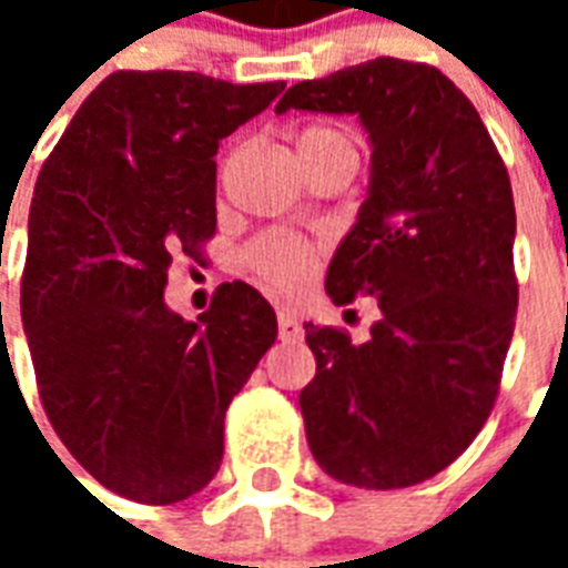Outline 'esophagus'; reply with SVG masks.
I'll return each mask as SVG.
<instances>
[{
  "instance_id": "obj_1",
  "label": "esophagus",
  "mask_w": 568,
  "mask_h": 568,
  "mask_svg": "<svg viewBox=\"0 0 568 568\" xmlns=\"http://www.w3.org/2000/svg\"><path fill=\"white\" fill-rule=\"evenodd\" d=\"M276 320H280V341H285V344L304 341V325H301V320H297L292 310H280Z\"/></svg>"
}]
</instances>
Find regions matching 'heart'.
<instances>
[{
  "mask_svg": "<svg viewBox=\"0 0 568 568\" xmlns=\"http://www.w3.org/2000/svg\"><path fill=\"white\" fill-rule=\"evenodd\" d=\"M334 145H356L353 136L337 124H310L297 130L295 151L297 161L310 158L316 151L334 149ZM322 248L307 236L292 231H264L246 248H243V267L261 283L271 285L273 292H297L310 283V276L320 267Z\"/></svg>",
  "mask_w": 568,
  "mask_h": 568,
  "instance_id": "1",
  "label": "heart"
}]
</instances>
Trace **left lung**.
Instances as JSON below:
<instances>
[{"mask_svg": "<svg viewBox=\"0 0 568 568\" xmlns=\"http://www.w3.org/2000/svg\"><path fill=\"white\" fill-rule=\"evenodd\" d=\"M358 115L371 187L328 267L334 304L374 295L356 344L307 322L316 377L301 389L313 459L365 489L435 477L496 405L517 316L511 179L471 100L440 69L377 57L301 81L276 112Z\"/></svg>", "mask_w": 568, "mask_h": 568, "instance_id": "obj_1", "label": "left lung"}]
</instances>
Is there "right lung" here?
<instances>
[{"label": "right lung", "mask_w": 568, "mask_h": 568, "mask_svg": "<svg viewBox=\"0 0 568 568\" xmlns=\"http://www.w3.org/2000/svg\"><path fill=\"white\" fill-rule=\"evenodd\" d=\"M200 72L118 69L81 103L30 206L20 316L57 438L142 505L219 471L224 410L276 341L252 285L224 283L185 322L163 304L175 255L215 234V151L283 93Z\"/></svg>", "instance_id": "obj_1"}]
</instances>
